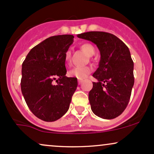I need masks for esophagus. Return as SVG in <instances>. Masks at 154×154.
<instances>
[{
	"label": "esophagus",
	"mask_w": 154,
	"mask_h": 154,
	"mask_svg": "<svg viewBox=\"0 0 154 154\" xmlns=\"http://www.w3.org/2000/svg\"><path fill=\"white\" fill-rule=\"evenodd\" d=\"M82 79H78V84L79 85H80L81 84V83H82Z\"/></svg>",
	"instance_id": "1"
}]
</instances>
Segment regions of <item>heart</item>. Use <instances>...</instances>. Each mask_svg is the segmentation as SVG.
<instances>
[{
    "label": "heart",
    "instance_id": "1",
    "mask_svg": "<svg viewBox=\"0 0 154 154\" xmlns=\"http://www.w3.org/2000/svg\"><path fill=\"white\" fill-rule=\"evenodd\" d=\"M80 48L82 51H84L88 56H92L95 54V48L91 43H83L80 45ZM72 53L70 51H67L65 53L64 60L65 62L67 64H69L71 61ZM92 71V68L90 66H75L69 72V75L72 77H76L79 79H82L85 78L87 76L91 73Z\"/></svg>",
    "mask_w": 154,
    "mask_h": 154
}]
</instances>
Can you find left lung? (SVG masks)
Listing matches in <instances>:
<instances>
[{"label": "left lung", "instance_id": "obj_1", "mask_svg": "<svg viewBox=\"0 0 154 154\" xmlns=\"http://www.w3.org/2000/svg\"><path fill=\"white\" fill-rule=\"evenodd\" d=\"M79 38L93 42L98 47L100 60L89 92L91 109L102 119L119 116L126 109L134 85V63L128 47L115 35L105 32H88Z\"/></svg>", "mask_w": 154, "mask_h": 154}]
</instances>
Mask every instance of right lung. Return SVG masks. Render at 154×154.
Segmentation results:
<instances>
[{
	"label": "right lung",
	"instance_id": "obj_1",
	"mask_svg": "<svg viewBox=\"0 0 154 154\" xmlns=\"http://www.w3.org/2000/svg\"><path fill=\"white\" fill-rule=\"evenodd\" d=\"M73 42L72 35L50 37L32 48L22 63V95L33 114L43 121L64 115L77 89V78L66 76L64 60Z\"/></svg>",
	"mask_w": 154,
	"mask_h": 154
}]
</instances>
